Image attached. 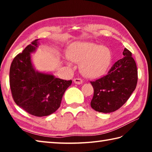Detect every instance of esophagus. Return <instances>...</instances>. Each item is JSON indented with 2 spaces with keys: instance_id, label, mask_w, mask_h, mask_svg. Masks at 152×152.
I'll use <instances>...</instances> for the list:
<instances>
[{
  "instance_id": "esophagus-1",
  "label": "esophagus",
  "mask_w": 152,
  "mask_h": 152,
  "mask_svg": "<svg viewBox=\"0 0 152 152\" xmlns=\"http://www.w3.org/2000/svg\"><path fill=\"white\" fill-rule=\"evenodd\" d=\"M74 83L76 84H82L83 83V81H82V80L80 78H74Z\"/></svg>"
}]
</instances>
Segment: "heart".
<instances>
[{
  "label": "heart",
  "mask_w": 152,
  "mask_h": 152,
  "mask_svg": "<svg viewBox=\"0 0 152 152\" xmlns=\"http://www.w3.org/2000/svg\"><path fill=\"white\" fill-rule=\"evenodd\" d=\"M67 56L71 61L80 64V69L84 76L99 78L107 72L112 60L109 48L91 42H79L72 44ZM71 66L70 64H68Z\"/></svg>",
  "instance_id": "b5f03b06"
}]
</instances>
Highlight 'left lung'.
Masks as SVG:
<instances>
[{
	"instance_id": "left-lung-1",
	"label": "left lung",
	"mask_w": 152,
	"mask_h": 152,
	"mask_svg": "<svg viewBox=\"0 0 152 152\" xmlns=\"http://www.w3.org/2000/svg\"><path fill=\"white\" fill-rule=\"evenodd\" d=\"M123 55V58L113 64L107 75L91 82L94 88L91 106L96 111H115L135 91L137 83L136 63L127 49H124Z\"/></svg>"
}]
</instances>
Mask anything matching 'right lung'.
<instances>
[{"label":"right lung","mask_w":152,"mask_h":152,"mask_svg":"<svg viewBox=\"0 0 152 152\" xmlns=\"http://www.w3.org/2000/svg\"><path fill=\"white\" fill-rule=\"evenodd\" d=\"M38 40L32 42L13 59L9 82L12 98L18 106L34 116L44 117L52 114L60 107L63 95L72 80L35 70L31 53L37 48Z\"/></svg>","instance_id":"add662e5"}]
</instances>
